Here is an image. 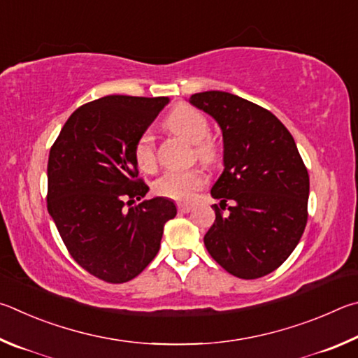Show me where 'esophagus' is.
I'll return each mask as SVG.
<instances>
[{"label":"esophagus","instance_id":"obj_1","mask_svg":"<svg viewBox=\"0 0 358 358\" xmlns=\"http://www.w3.org/2000/svg\"><path fill=\"white\" fill-rule=\"evenodd\" d=\"M192 208H193V206L189 204V203H179L178 204V210L180 212V214H187V212L192 210Z\"/></svg>","mask_w":358,"mask_h":358}]
</instances>
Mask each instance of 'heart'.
<instances>
[{"instance_id":"heart-1","label":"heart","mask_w":358,"mask_h":358,"mask_svg":"<svg viewBox=\"0 0 358 358\" xmlns=\"http://www.w3.org/2000/svg\"><path fill=\"white\" fill-rule=\"evenodd\" d=\"M166 127L176 135L185 138L187 141L195 144V152L204 162H212L215 159L217 150L210 141L206 140L209 136V122L201 111L193 108L190 105H179L166 117ZM134 155L138 166L144 171H150L155 166V144L150 131H143L136 138L134 146ZM206 174L203 169H168L159 179L155 180L154 190L157 195L187 201L206 184Z\"/></svg>"}]
</instances>
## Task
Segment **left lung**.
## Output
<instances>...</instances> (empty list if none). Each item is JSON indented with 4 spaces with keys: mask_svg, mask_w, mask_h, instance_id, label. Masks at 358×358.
<instances>
[{
    "mask_svg": "<svg viewBox=\"0 0 358 358\" xmlns=\"http://www.w3.org/2000/svg\"><path fill=\"white\" fill-rule=\"evenodd\" d=\"M189 102L217 121L223 173L212 185L215 222L204 236L209 255L243 280L261 278L289 258L308 218L310 178L292 135L277 116L224 91L193 94Z\"/></svg>",
    "mask_w": 358,
    "mask_h": 358,
    "instance_id": "left-lung-1",
    "label": "left lung"
}]
</instances>
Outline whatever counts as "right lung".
Wrapping results in <instances>:
<instances>
[{"instance_id":"add662e5","label":"right lung","mask_w":358,"mask_h":358,"mask_svg":"<svg viewBox=\"0 0 358 358\" xmlns=\"http://www.w3.org/2000/svg\"><path fill=\"white\" fill-rule=\"evenodd\" d=\"M168 97L105 96L80 106L50 149L47 208L69 253L108 283H125L159 253L163 227L176 217L174 201L144 199L136 179V138ZM129 205V208L124 206Z\"/></svg>"}]
</instances>
